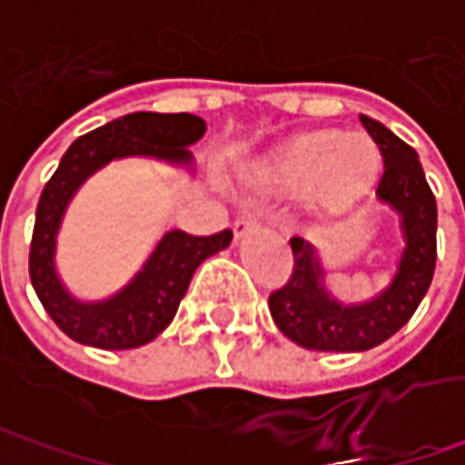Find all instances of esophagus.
<instances>
[{"label":"esophagus","mask_w":465,"mask_h":465,"mask_svg":"<svg viewBox=\"0 0 465 465\" xmlns=\"http://www.w3.org/2000/svg\"><path fill=\"white\" fill-rule=\"evenodd\" d=\"M261 227V220L256 217V214H242V217H238L235 220V224H232V232H235V238L241 241V238H245L248 232H253V230H259Z\"/></svg>","instance_id":"1"}]
</instances>
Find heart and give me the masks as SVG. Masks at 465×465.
I'll list each match as a JSON object with an SVG mask.
<instances>
[{
    "label": "heart",
    "instance_id": "obj_1",
    "mask_svg": "<svg viewBox=\"0 0 465 465\" xmlns=\"http://www.w3.org/2000/svg\"><path fill=\"white\" fill-rule=\"evenodd\" d=\"M378 147L365 134L311 132L295 136L251 170V181L269 191L308 186L311 206L321 214H341L375 183Z\"/></svg>",
    "mask_w": 465,
    "mask_h": 465
}]
</instances>
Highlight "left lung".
Segmentation results:
<instances>
[{
  "mask_svg": "<svg viewBox=\"0 0 465 465\" xmlns=\"http://www.w3.org/2000/svg\"><path fill=\"white\" fill-rule=\"evenodd\" d=\"M360 121L383 154V178L375 196L399 214L403 251L393 277L378 295L362 302H341L326 287L318 251L302 238L290 241L295 272L282 290L272 292L269 311L287 339L315 351H365L383 344L420 308L435 274L438 204L420 157L381 121L370 116H360Z\"/></svg>",
  "mask_w": 465,
  "mask_h": 465,
  "instance_id": "8db88e82",
  "label": "left lung"
}]
</instances>
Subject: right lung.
<instances>
[{"instance_id": "right-lung-1", "label": "right lung", "mask_w": 465, "mask_h": 465, "mask_svg": "<svg viewBox=\"0 0 465 465\" xmlns=\"http://www.w3.org/2000/svg\"><path fill=\"white\" fill-rule=\"evenodd\" d=\"M206 132L204 118L191 114H126L72 142L35 209L30 241V282L54 323L74 341L98 349H136L168 329L199 263L224 251L232 232L188 235L168 230L142 269L105 300L74 297L56 272V238L66 206L100 168L124 157H153L193 173L188 153Z\"/></svg>"}]
</instances>
